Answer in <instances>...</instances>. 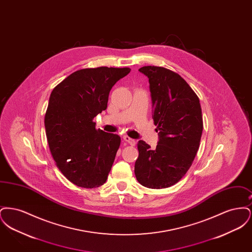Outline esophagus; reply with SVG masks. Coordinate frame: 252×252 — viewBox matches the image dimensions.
<instances>
[{
    "instance_id": "1",
    "label": "esophagus",
    "mask_w": 252,
    "mask_h": 252,
    "mask_svg": "<svg viewBox=\"0 0 252 252\" xmlns=\"http://www.w3.org/2000/svg\"><path fill=\"white\" fill-rule=\"evenodd\" d=\"M123 139H124V141H125L126 143L130 144L132 146H134V145L136 144V141H135V140H133V139H131V138H130V137H128V136H124V137H123Z\"/></svg>"
}]
</instances>
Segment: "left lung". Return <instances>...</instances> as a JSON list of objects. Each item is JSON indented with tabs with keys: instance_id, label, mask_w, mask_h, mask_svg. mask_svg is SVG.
Returning <instances> with one entry per match:
<instances>
[{
	"instance_id": "obj_1",
	"label": "left lung",
	"mask_w": 252,
	"mask_h": 252,
	"mask_svg": "<svg viewBox=\"0 0 252 252\" xmlns=\"http://www.w3.org/2000/svg\"><path fill=\"white\" fill-rule=\"evenodd\" d=\"M139 71L149 79L152 117L159 139L154 149L138 142L134 172L144 187L167 188L184 177L198 151L203 130L199 98L177 72L157 66Z\"/></svg>"
}]
</instances>
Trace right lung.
<instances>
[{"label":"right lung","mask_w":252,"mask_h":252,"mask_svg":"<svg viewBox=\"0 0 252 252\" xmlns=\"http://www.w3.org/2000/svg\"><path fill=\"white\" fill-rule=\"evenodd\" d=\"M129 68H88L55 87L44 125L50 152L60 172L74 185L97 188L108 179L121 138L96 129L94 118L108 107L114 84Z\"/></svg>","instance_id":"add662e5"}]
</instances>
